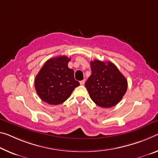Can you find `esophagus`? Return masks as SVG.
Here are the masks:
<instances>
[{"label":"esophagus","mask_w":158,"mask_h":158,"mask_svg":"<svg viewBox=\"0 0 158 158\" xmlns=\"http://www.w3.org/2000/svg\"><path fill=\"white\" fill-rule=\"evenodd\" d=\"M84 84H85V79L82 80V81H80V84L81 85H84Z\"/></svg>","instance_id":"1"}]
</instances>
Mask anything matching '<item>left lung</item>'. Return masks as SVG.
<instances>
[{"label":"left lung","instance_id":"obj_1","mask_svg":"<svg viewBox=\"0 0 158 158\" xmlns=\"http://www.w3.org/2000/svg\"><path fill=\"white\" fill-rule=\"evenodd\" d=\"M91 68V74L85 83L90 98L100 107L116 106L127 91L126 78L111 62L95 60Z\"/></svg>","mask_w":158,"mask_h":158}]
</instances>
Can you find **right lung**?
Wrapping results in <instances>:
<instances>
[{
    "mask_svg": "<svg viewBox=\"0 0 158 158\" xmlns=\"http://www.w3.org/2000/svg\"><path fill=\"white\" fill-rule=\"evenodd\" d=\"M67 56L52 57L46 62L35 79V89L42 101L50 105L64 102L79 82L74 79V70L68 67Z\"/></svg>",
    "mask_w": 158,
    "mask_h": 158,
    "instance_id": "obj_1",
    "label": "right lung"
}]
</instances>
